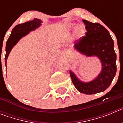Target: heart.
Segmentation results:
<instances>
[{
	"label": "heart",
	"mask_w": 123,
	"mask_h": 123,
	"mask_svg": "<svg viewBox=\"0 0 123 123\" xmlns=\"http://www.w3.org/2000/svg\"><path fill=\"white\" fill-rule=\"evenodd\" d=\"M73 26H74L73 24L69 23L67 25V27H68V28H71L72 27H73ZM74 32L76 36H81V34H82L84 32L83 25H81V24H79V25H77L75 27Z\"/></svg>",
	"instance_id": "obj_1"
}]
</instances>
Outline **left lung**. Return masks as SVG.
Masks as SVG:
<instances>
[{"mask_svg": "<svg viewBox=\"0 0 123 123\" xmlns=\"http://www.w3.org/2000/svg\"><path fill=\"white\" fill-rule=\"evenodd\" d=\"M82 21L87 32L85 36L76 42L74 48L88 57H97L102 64V70L95 79L87 82L79 80L73 71H69V74L79 92L91 95L104 92L110 86L117 72V55L114 50L113 41L105 27L97 23L84 19Z\"/></svg>", "mask_w": 123, "mask_h": 123, "instance_id": "obj_1", "label": "left lung"}]
</instances>
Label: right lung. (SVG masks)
<instances>
[{
    "instance_id": "1",
    "label": "right lung",
    "mask_w": 123,
    "mask_h": 123,
    "mask_svg": "<svg viewBox=\"0 0 123 123\" xmlns=\"http://www.w3.org/2000/svg\"><path fill=\"white\" fill-rule=\"evenodd\" d=\"M42 21L41 19L34 18L33 20L28 22L24 23L22 24H18L17 25L11 32V34L8 39L5 46V63L6 67V60L10 54V52L12 50L14 46L18 43V41L21 39L23 37L26 36L29 32L35 30L41 25Z\"/></svg>"
}]
</instances>
